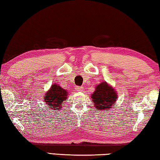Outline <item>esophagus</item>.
<instances>
[{"instance_id": "1", "label": "esophagus", "mask_w": 160, "mask_h": 160, "mask_svg": "<svg viewBox=\"0 0 160 160\" xmlns=\"http://www.w3.org/2000/svg\"><path fill=\"white\" fill-rule=\"evenodd\" d=\"M75 90L78 92H82L84 90L83 87H80V86H76L75 87Z\"/></svg>"}]
</instances>
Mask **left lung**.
<instances>
[{"mask_svg": "<svg viewBox=\"0 0 160 160\" xmlns=\"http://www.w3.org/2000/svg\"><path fill=\"white\" fill-rule=\"evenodd\" d=\"M91 98L96 109L99 112H107L115 105L118 95L112 86L108 85L107 82H103L96 87Z\"/></svg>", "mask_w": 160, "mask_h": 160, "instance_id": "obj_1", "label": "left lung"}]
</instances>
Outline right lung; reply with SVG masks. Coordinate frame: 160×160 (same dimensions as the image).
<instances>
[{
  "instance_id": "right-lung-1",
  "label": "right lung",
  "mask_w": 160,
  "mask_h": 160,
  "mask_svg": "<svg viewBox=\"0 0 160 160\" xmlns=\"http://www.w3.org/2000/svg\"><path fill=\"white\" fill-rule=\"evenodd\" d=\"M68 95V92L66 90L63 89V88L58 84H53L51 88L44 94V102L46 104L48 105L51 109L59 110L61 109L63 104L66 101ZM48 112H51L48 111Z\"/></svg>"
}]
</instances>
